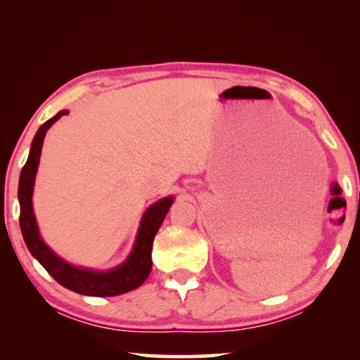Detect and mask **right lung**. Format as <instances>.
<instances>
[{"label":"right lung","mask_w":360,"mask_h":360,"mask_svg":"<svg viewBox=\"0 0 360 360\" xmlns=\"http://www.w3.org/2000/svg\"><path fill=\"white\" fill-rule=\"evenodd\" d=\"M66 110L56 113L53 118L47 120L39 129L31 143L30 156L20 172V180H18V202H20V229L23 240L27 243L30 253L33 255L41 266L53 276V278L71 291L84 295H96V297H112V295H120L129 292L136 289L147 280L151 270V247H153V238L160 229L161 223L166 218L169 207L172 205L174 199L166 198L158 200L150 209L145 212L142 218L141 228H139L137 240L134 250L129 255L128 261L122 266L110 270V272H91L86 269L74 267L71 264L60 259L52 250H50L37 232L33 204H31V196H33L34 176L37 166H39V158L42 150V142L46 137L47 129L52 126L61 115H66Z\"/></svg>","instance_id":"add662e5"}]
</instances>
